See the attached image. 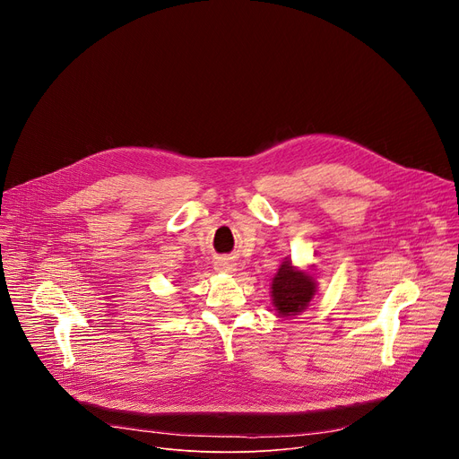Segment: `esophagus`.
<instances>
[{"label": "esophagus", "instance_id": "34e87169", "mask_svg": "<svg viewBox=\"0 0 459 459\" xmlns=\"http://www.w3.org/2000/svg\"><path fill=\"white\" fill-rule=\"evenodd\" d=\"M216 269L221 271V273H232V271H234V265L230 264V261H227V259H220L218 264H216Z\"/></svg>", "mask_w": 459, "mask_h": 459}]
</instances>
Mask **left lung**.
Masks as SVG:
<instances>
[{
	"label": "left lung",
	"mask_w": 459,
	"mask_h": 459,
	"mask_svg": "<svg viewBox=\"0 0 459 459\" xmlns=\"http://www.w3.org/2000/svg\"><path fill=\"white\" fill-rule=\"evenodd\" d=\"M273 305L278 316H296L303 312L316 294V280L292 265V261L285 257L278 269V274L273 278Z\"/></svg>",
	"instance_id": "obj_1"
}]
</instances>
